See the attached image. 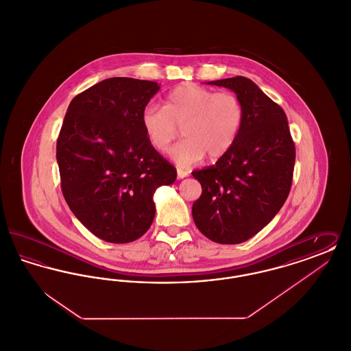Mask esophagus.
<instances>
[{"mask_svg": "<svg viewBox=\"0 0 351 351\" xmlns=\"http://www.w3.org/2000/svg\"><path fill=\"white\" fill-rule=\"evenodd\" d=\"M188 176V172L184 171L182 168H178V179H184Z\"/></svg>", "mask_w": 351, "mask_h": 351, "instance_id": "34e87169", "label": "esophagus"}]
</instances>
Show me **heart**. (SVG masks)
I'll use <instances>...</instances> for the list:
<instances>
[{"mask_svg": "<svg viewBox=\"0 0 351 351\" xmlns=\"http://www.w3.org/2000/svg\"><path fill=\"white\" fill-rule=\"evenodd\" d=\"M245 121L243 102L234 92H215L197 84H183L168 93L165 108L149 105L142 126L151 145L166 151L183 132L184 139L169 155L180 167H191L206 155L218 159L237 142Z\"/></svg>", "mask_w": 351, "mask_h": 351, "instance_id": "1", "label": "heart"}]
</instances>
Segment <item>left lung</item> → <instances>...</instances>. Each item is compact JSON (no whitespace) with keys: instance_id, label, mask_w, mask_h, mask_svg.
Listing matches in <instances>:
<instances>
[{"instance_id":"left-lung-1","label":"left lung","mask_w":351,"mask_h":351,"mask_svg":"<svg viewBox=\"0 0 351 351\" xmlns=\"http://www.w3.org/2000/svg\"><path fill=\"white\" fill-rule=\"evenodd\" d=\"M208 84L239 96L245 121L233 147L216 165L192 172L202 188L192 216L206 238L235 245L259 233L283 206L293 178L295 142L283 109L250 79Z\"/></svg>"}]
</instances>
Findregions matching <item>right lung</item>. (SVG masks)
<instances>
[{"instance_id": "add662e5", "label": "right lung", "mask_w": 351, "mask_h": 351, "mask_svg": "<svg viewBox=\"0 0 351 351\" xmlns=\"http://www.w3.org/2000/svg\"><path fill=\"white\" fill-rule=\"evenodd\" d=\"M155 82L112 77L68 106L56 142L60 186L84 226L110 243H129L150 229L152 195L176 180V168L149 141L142 112Z\"/></svg>"}]
</instances>
